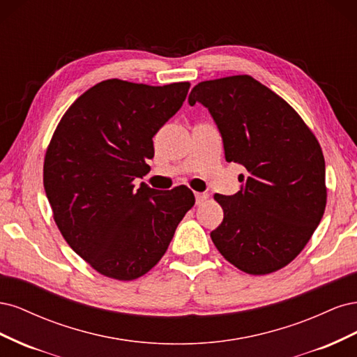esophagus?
<instances>
[{"label": "esophagus", "instance_id": "esophagus-1", "mask_svg": "<svg viewBox=\"0 0 357 357\" xmlns=\"http://www.w3.org/2000/svg\"><path fill=\"white\" fill-rule=\"evenodd\" d=\"M208 195L207 193H201V192H197L195 193V199H197V205H201L204 201H207Z\"/></svg>", "mask_w": 357, "mask_h": 357}]
</instances>
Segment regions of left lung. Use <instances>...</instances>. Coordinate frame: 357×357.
Instances as JSON below:
<instances>
[{
    "mask_svg": "<svg viewBox=\"0 0 357 357\" xmlns=\"http://www.w3.org/2000/svg\"><path fill=\"white\" fill-rule=\"evenodd\" d=\"M211 113L225 158L241 164V190L215 193L223 222L210 236L226 261L252 275L271 274L304 250L326 208L325 158L291 107L252 75L205 80L189 95Z\"/></svg>",
    "mask_w": 357,
    "mask_h": 357,
    "instance_id": "8db88e82",
    "label": "left lung"
}]
</instances>
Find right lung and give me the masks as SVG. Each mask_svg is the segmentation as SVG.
I'll use <instances>...</instances> for the list:
<instances>
[{"label": "right lung", "instance_id": "right-lung-1", "mask_svg": "<svg viewBox=\"0 0 357 357\" xmlns=\"http://www.w3.org/2000/svg\"><path fill=\"white\" fill-rule=\"evenodd\" d=\"M189 82L96 83L62 116L46 150L43 183L63 240L100 274L131 282L165 255L195 204L186 186L156 190L153 135L186 100Z\"/></svg>", "mask_w": 357, "mask_h": 357}]
</instances>
